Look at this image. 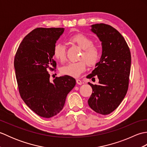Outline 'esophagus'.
Returning a JSON list of instances; mask_svg holds the SVG:
<instances>
[{"instance_id":"obj_1","label":"esophagus","mask_w":147,"mask_h":147,"mask_svg":"<svg viewBox=\"0 0 147 147\" xmlns=\"http://www.w3.org/2000/svg\"><path fill=\"white\" fill-rule=\"evenodd\" d=\"M76 83H77V84H78V85H82V81H81L80 80H79V79H77L76 80Z\"/></svg>"}]
</instances>
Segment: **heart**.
Returning a JSON list of instances; mask_svg holds the SVG:
<instances>
[{
	"mask_svg": "<svg viewBox=\"0 0 147 147\" xmlns=\"http://www.w3.org/2000/svg\"><path fill=\"white\" fill-rule=\"evenodd\" d=\"M70 41L76 43L83 51L80 57V61L69 62L61 68V72L65 75L78 78L85 71L86 64L89 66H93L96 64L100 51L98 46L93 44L91 39L83 34H77L73 36L70 38ZM53 53L57 60L61 62H64L65 60V47L62 43H56L54 45Z\"/></svg>",
	"mask_w": 147,
	"mask_h": 147,
	"instance_id": "obj_1",
	"label": "heart"
}]
</instances>
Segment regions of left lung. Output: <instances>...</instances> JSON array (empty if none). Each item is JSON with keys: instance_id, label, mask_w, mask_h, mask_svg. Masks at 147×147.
Returning a JSON list of instances; mask_svg holds the SVG:
<instances>
[{"instance_id": "left-lung-1", "label": "left lung", "mask_w": 147, "mask_h": 147, "mask_svg": "<svg viewBox=\"0 0 147 147\" xmlns=\"http://www.w3.org/2000/svg\"><path fill=\"white\" fill-rule=\"evenodd\" d=\"M91 31L102 42V54L100 61L87 78L99 80L93 85V92L88 100L92 110L107 115L116 109L128 89L131 57L126 40L117 30L108 24L100 23L91 26Z\"/></svg>"}]
</instances>
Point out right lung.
Instances as JSON below:
<instances>
[{
  "label": "right lung",
  "mask_w": 147,
  "mask_h": 147,
  "mask_svg": "<svg viewBox=\"0 0 147 147\" xmlns=\"http://www.w3.org/2000/svg\"><path fill=\"white\" fill-rule=\"evenodd\" d=\"M64 31L63 28H37L23 38L15 55L14 65L21 97L42 117L59 113L76 85L75 79L67 75L50 79L49 70L54 71L57 65L53 50Z\"/></svg>",
  "instance_id": "1"
}]
</instances>
